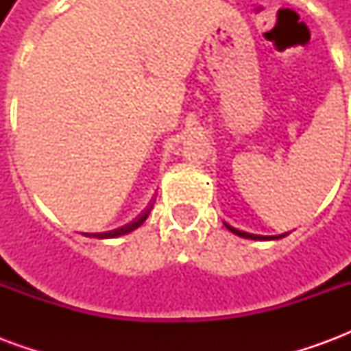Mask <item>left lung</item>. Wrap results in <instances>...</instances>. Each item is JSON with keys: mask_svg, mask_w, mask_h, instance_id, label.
<instances>
[{"mask_svg": "<svg viewBox=\"0 0 351 351\" xmlns=\"http://www.w3.org/2000/svg\"><path fill=\"white\" fill-rule=\"evenodd\" d=\"M223 226L231 231V233H235V235L243 237V239H252V241H278L282 237H286L287 233H282V235H272V237H265V235H254V233H246V231H241V229H235L233 226H229L223 221Z\"/></svg>", "mask_w": 351, "mask_h": 351, "instance_id": "obj_1", "label": "left lung"}]
</instances>
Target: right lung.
I'll use <instances>...</instances> for the list:
<instances>
[{"instance_id": "obj_1", "label": "right lung", "mask_w": 351, "mask_h": 351, "mask_svg": "<svg viewBox=\"0 0 351 351\" xmlns=\"http://www.w3.org/2000/svg\"><path fill=\"white\" fill-rule=\"evenodd\" d=\"M152 206L154 205L148 206L145 213L138 216L137 220L130 221V223H125V226H122V228L112 229V231H105V233H84V235H86V237H95V239H116V237L128 235V233H131V231H135V229L143 226V221H145L146 218H148V214H150V210H152Z\"/></svg>"}]
</instances>
